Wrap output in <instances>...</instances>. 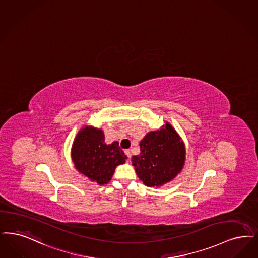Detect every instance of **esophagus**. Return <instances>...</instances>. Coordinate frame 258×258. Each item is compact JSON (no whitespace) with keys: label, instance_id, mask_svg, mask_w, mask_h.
<instances>
[{"label":"esophagus","instance_id":"esophagus-1","mask_svg":"<svg viewBox=\"0 0 258 258\" xmlns=\"http://www.w3.org/2000/svg\"><path fill=\"white\" fill-rule=\"evenodd\" d=\"M124 154H125V155L127 156V158H128V159L131 158V156H132V154H131V151H130V150H125V151H124Z\"/></svg>","mask_w":258,"mask_h":258}]
</instances>
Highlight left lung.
I'll use <instances>...</instances> for the list:
<instances>
[{
    "mask_svg": "<svg viewBox=\"0 0 258 258\" xmlns=\"http://www.w3.org/2000/svg\"><path fill=\"white\" fill-rule=\"evenodd\" d=\"M140 154L132 163L136 175L148 187H160L172 181L185 164V144L174 126L166 122L140 141Z\"/></svg>",
    "mask_w": 258,
    "mask_h": 258,
    "instance_id": "8db88e82",
    "label": "left lung"
}]
</instances>
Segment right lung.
Wrapping results in <instances>:
<instances>
[{"label": "right lung", "instance_id": "right-lung-1", "mask_svg": "<svg viewBox=\"0 0 258 258\" xmlns=\"http://www.w3.org/2000/svg\"><path fill=\"white\" fill-rule=\"evenodd\" d=\"M71 157L78 172L99 185L107 184L116 167L127 159L119 142L106 144L103 130L92 125H84L79 131L73 142Z\"/></svg>", "mask_w": 258, "mask_h": 258}]
</instances>
